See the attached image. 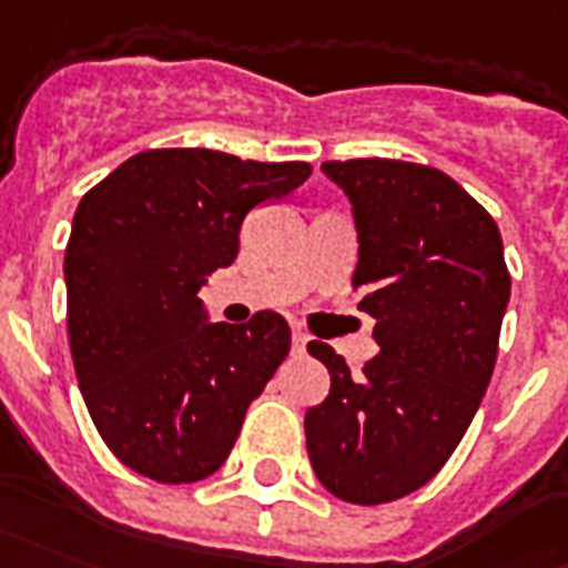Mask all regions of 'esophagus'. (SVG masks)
Here are the masks:
<instances>
[{
  "label": "esophagus",
  "mask_w": 568,
  "mask_h": 568,
  "mask_svg": "<svg viewBox=\"0 0 568 568\" xmlns=\"http://www.w3.org/2000/svg\"><path fill=\"white\" fill-rule=\"evenodd\" d=\"M306 334L304 331H301V327H295V331H292V348H295L297 355H301V352H306Z\"/></svg>",
  "instance_id": "esophagus-1"
}]
</instances>
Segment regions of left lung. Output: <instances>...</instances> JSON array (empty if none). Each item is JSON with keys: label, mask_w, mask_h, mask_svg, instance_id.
Masks as SVG:
<instances>
[{"label": "left lung", "mask_w": 568, "mask_h": 568, "mask_svg": "<svg viewBox=\"0 0 568 568\" xmlns=\"http://www.w3.org/2000/svg\"><path fill=\"white\" fill-rule=\"evenodd\" d=\"M352 201V288L376 318L379 355L352 376L313 339L331 390L304 418L306 455L334 497L382 506L455 455L497 364L511 276L494 216L439 168L400 159L325 162Z\"/></svg>", "instance_id": "8db88e82"}]
</instances>
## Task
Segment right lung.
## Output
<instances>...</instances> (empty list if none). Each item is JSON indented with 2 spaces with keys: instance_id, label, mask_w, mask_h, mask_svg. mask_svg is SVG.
<instances>
[{
  "instance_id": "1",
  "label": "right lung",
  "mask_w": 568,
  "mask_h": 568,
  "mask_svg": "<svg viewBox=\"0 0 568 568\" xmlns=\"http://www.w3.org/2000/svg\"><path fill=\"white\" fill-rule=\"evenodd\" d=\"M313 168L174 146L125 159L78 204L65 246L69 346L116 460L162 485L213 476L292 348L280 313L207 322L199 288L241 250L255 204Z\"/></svg>"
}]
</instances>
